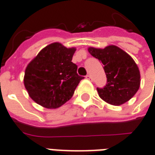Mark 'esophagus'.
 Returning <instances> with one entry per match:
<instances>
[{"label":"esophagus","instance_id":"esophagus-1","mask_svg":"<svg viewBox=\"0 0 155 155\" xmlns=\"http://www.w3.org/2000/svg\"><path fill=\"white\" fill-rule=\"evenodd\" d=\"M86 78H87V79H88V80H91V81L93 80V78H92V77H91V76H90V75H87L86 76Z\"/></svg>","mask_w":155,"mask_h":155}]
</instances>
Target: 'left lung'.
I'll use <instances>...</instances> for the list:
<instances>
[{
    "mask_svg": "<svg viewBox=\"0 0 155 155\" xmlns=\"http://www.w3.org/2000/svg\"><path fill=\"white\" fill-rule=\"evenodd\" d=\"M88 51L102 62L107 77L106 85L97 87L99 97L115 106L131 99L140 86V73L134 59L114 45L104 49L89 48Z\"/></svg>",
    "mask_w": 155,
    "mask_h": 155,
    "instance_id": "8db88e82",
    "label": "left lung"
}]
</instances>
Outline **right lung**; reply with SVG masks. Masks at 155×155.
<instances>
[{"mask_svg":"<svg viewBox=\"0 0 155 155\" xmlns=\"http://www.w3.org/2000/svg\"><path fill=\"white\" fill-rule=\"evenodd\" d=\"M75 48L59 42L48 45L27 65L24 85L31 99L47 108H58L71 99L84 78L72 62Z\"/></svg>","mask_w":155,"mask_h":155,"instance_id":"obj_1","label":"right lung"}]
</instances>
